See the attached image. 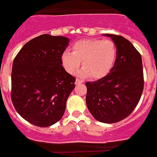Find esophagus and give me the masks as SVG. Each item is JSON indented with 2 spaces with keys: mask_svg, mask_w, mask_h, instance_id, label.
<instances>
[{
  "mask_svg": "<svg viewBox=\"0 0 157 157\" xmlns=\"http://www.w3.org/2000/svg\"><path fill=\"white\" fill-rule=\"evenodd\" d=\"M83 82V81L82 80H81V79H79V78H76V80H75V85H78V84H81V83H82Z\"/></svg>",
  "mask_w": 157,
  "mask_h": 157,
  "instance_id": "1",
  "label": "esophagus"
}]
</instances>
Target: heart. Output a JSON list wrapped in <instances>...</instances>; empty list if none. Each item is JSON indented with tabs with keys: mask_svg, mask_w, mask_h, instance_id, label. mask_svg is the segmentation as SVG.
<instances>
[{
	"mask_svg": "<svg viewBox=\"0 0 157 157\" xmlns=\"http://www.w3.org/2000/svg\"><path fill=\"white\" fill-rule=\"evenodd\" d=\"M116 55L117 48L112 41L87 39L76 42L72 52L64 51L61 55V62L69 74H74L82 62L83 68L78 72V75H90L99 79L111 71L116 62Z\"/></svg>",
	"mask_w": 157,
	"mask_h": 157,
	"instance_id": "heart-1",
	"label": "heart"
}]
</instances>
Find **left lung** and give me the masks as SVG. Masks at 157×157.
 Returning a JSON list of instances; mask_svg holds the SVG:
<instances>
[{"label":"left lung","instance_id":"obj_1","mask_svg":"<svg viewBox=\"0 0 157 157\" xmlns=\"http://www.w3.org/2000/svg\"><path fill=\"white\" fill-rule=\"evenodd\" d=\"M117 48L115 64L109 74L95 82H87L86 105L98 121L115 123L134 111L144 88L141 56L125 37L105 34Z\"/></svg>","mask_w":157,"mask_h":157}]
</instances>
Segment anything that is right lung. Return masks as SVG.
<instances>
[{
  "label": "right lung",
  "mask_w": 157,
  "mask_h": 157,
  "mask_svg": "<svg viewBox=\"0 0 157 157\" xmlns=\"http://www.w3.org/2000/svg\"><path fill=\"white\" fill-rule=\"evenodd\" d=\"M63 36L42 34L26 43L12 63V98L16 112L40 127L61 120L75 78L62 66L69 45Z\"/></svg>",
  "instance_id": "right-lung-1"
}]
</instances>
